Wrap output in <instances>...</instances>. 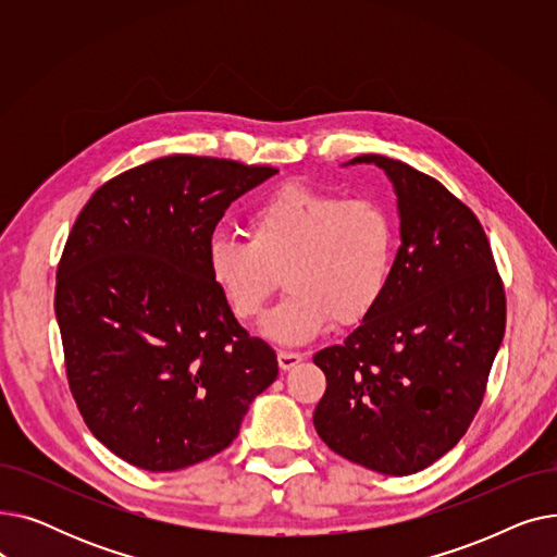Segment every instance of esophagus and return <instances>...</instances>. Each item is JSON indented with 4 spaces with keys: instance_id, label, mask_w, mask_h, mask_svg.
I'll use <instances>...</instances> for the list:
<instances>
[{
    "instance_id": "34e87169",
    "label": "esophagus",
    "mask_w": 557,
    "mask_h": 557,
    "mask_svg": "<svg viewBox=\"0 0 557 557\" xmlns=\"http://www.w3.org/2000/svg\"><path fill=\"white\" fill-rule=\"evenodd\" d=\"M305 359L302 352H294V349H280L277 352V361L282 370H290L294 366H298Z\"/></svg>"
}]
</instances>
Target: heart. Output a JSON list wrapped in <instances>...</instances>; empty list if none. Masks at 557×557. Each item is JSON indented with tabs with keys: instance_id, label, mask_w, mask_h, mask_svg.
<instances>
[{
	"instance_id": "b5f03b06",
	"label": "heart",
	"mask_w": 557,
	"mask_h": 557,
	"mask_svg": "<svg viewBox=\"0 0 557 557\" xmlns=\"http://www.w3.org/2000/svg\"><path fill=\"white\" fill-rule=\"evenodd\" d=\"M248 239L216 232L208 242V273L239 320H257L275 288L286 298L267 320L280 343H305L327 325H359L386 296L397 230L370 198L288 185L255 205Z\"/></svg>"
}]
</instances>
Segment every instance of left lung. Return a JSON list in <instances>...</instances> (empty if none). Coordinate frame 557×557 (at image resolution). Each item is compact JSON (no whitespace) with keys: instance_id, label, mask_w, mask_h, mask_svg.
<instances>
[{"instance_id":"8db88e82","label":"left lung","mask_w":557,"mask_h":557,"mask_svg":"<svg viewBox=\"0 0 557 557\" xmlns=\"http://www.w3.org/2000/svg\"><path fill=\"white\" fill-rule=\"evenodd\" d=\"M401 246L386 296L341 345L313 355L327 391L313 426L379 474H416L470 429L506 332V290L476 214L443 183L386 156Z\"/></svg>"}]
</instances>
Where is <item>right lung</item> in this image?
Here are the masks:
<instances>
[{"label": "right lung", "instance_id": "right-lung-1", "mask_svg": "<svg viewBox=\"0 0 557 557\" xmlns=\"http://www.w3.org/2000/svg\"><path fill=\"white\" fill-rule=\"evenodd\" d=\"M277 169L169 156L101 185L55 273V318L78 411L112 454L173 472L232 445L277 357L208 273L232 200Z\"/></svg>", "mask_w": 557, "mask_h": 557}]
</instances>
